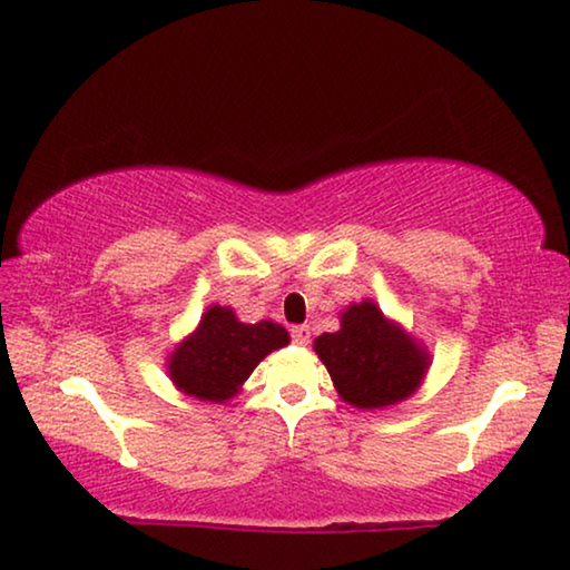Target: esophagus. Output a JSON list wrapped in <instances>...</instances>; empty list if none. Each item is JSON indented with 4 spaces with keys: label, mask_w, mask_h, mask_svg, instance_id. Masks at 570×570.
Returning a JSON list of instances; mask_svg holds the SVG:
<instances>
[{
    "label": "esophagus",
    "mask_w": 570,
    "mask_h": 570,
    "mask_svg": "<svg viewBox=\"0 0 570 570\" xmlns=\"http://www.w3.org/2000/svg\"><path fill=\"white\" fill-rule=\"evenodd\" d=\"M292 340L296 345H307L309 343V327L307 325H294L292 327Z\"/></svg>",
    "instance_id": "obj_1"
}]
</instances>
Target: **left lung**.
<instances>
[{"label":"left lung","mask_w":570,"mask_h":570,"mask_svg":"<svg viewBox=\"0 0 570 570\" xmlns=\"http://www.w3.org/2000/svg\"><path fill=\"white\" fill-rule=\"evenodd\" d=\"M337 333L314 340V351L337 394L358 410H381L410 396L428 368V353L412 343L373 302L353 304Z\"/></svg>","instance_id":"1"}]
</instances>
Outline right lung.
I'll list each match as a JSON object with an SVG mask.
<instances>
[{"mask_svg":"<svg viewBox=\"0 0 570 570\" xmlns=\"http://www.w3.org/2000/svg\"><path fill=\"white\" fill-rule=\"evenodd\" d=\"M288 333L276 322H237L233 309L212 307L197 333L171 355V379L204 402H225L271 351L284 347Z\"/></svg>","mask_w":570,"mask_h":570,"instance_id":"right-lung-1","label":"right lung"}]
</instances>
